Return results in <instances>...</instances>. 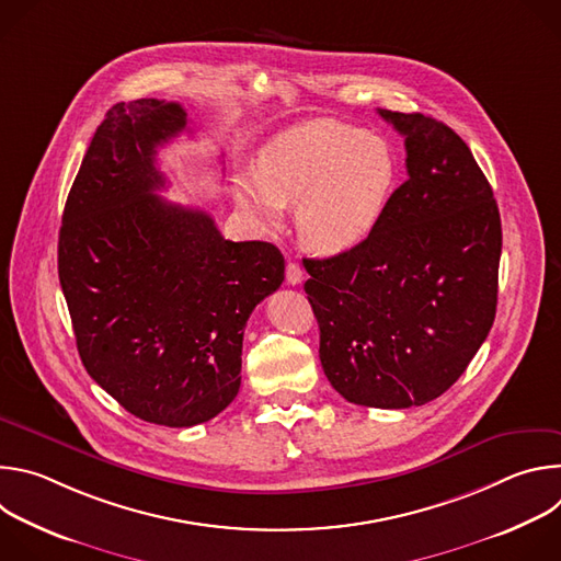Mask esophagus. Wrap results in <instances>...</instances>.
Segmentation results:
<instances>
[{
	"label": "esophagus",
	"instance_id": "1",
	"mask_svg": "<svg viewBox=\"0 0 561 561\" xmlns=\"http://www.w3.org/2000/svg\"><path fill=\"white\" fill-rule=\"evenodd\" d=\"M286 282H288V284H293V286H297V284H301V282H304V271H301V266H299V264L290 262V264L286 266Z\"/></svg>",
	"mask_w": 561,
	"mask_h": 561
}]
</instances>
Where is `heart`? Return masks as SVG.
<instances>
[{"instance_id": "1", "label": "heart", "mask_w": 561, "mask_h": 561, "mask_svg": "<svg viewBox=\"0 0 561 561\" xmlns=\"http://www.w3.org/2000/svg\"><path fill=\"white\" fill-rule=\"evenodd\" d=\"M394 180V157L381 137L335 119H310L275 135L253 173L234 180V195L266 228H279L284 206H297L301 242L337 255L373 232Z\"/></svg>"}]
</instances>
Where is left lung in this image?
<instances>
[{
  "label": "left lung",
  "mask_w": 561,
  "mask_h": 561,
  "mask_svg": "<svg viewBox=\"0 0 561 561\" xmlns=\"http://www.w3.org/2000/svg\"><path fill=\"white\" fill-rule=\"evenodd\" d=\"M379 115L404 135L409 180L362 244L304 260V290L331 386L359 407L411 409L446 392L489 337L502 219L453 128L422 113Z\"/></svg>",
  "instance_id": "left-lung-1"
}]
</instances>
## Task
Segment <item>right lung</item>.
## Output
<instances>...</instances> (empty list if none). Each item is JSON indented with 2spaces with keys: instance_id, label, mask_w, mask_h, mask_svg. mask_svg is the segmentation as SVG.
<instances>
[{
  "instance_id": "add662e5",
  "label": "right lung",
  "mask_w": 561,
  "mask_h": 561,
  "mask_svg": "<svg viewBox=\"0 0 561 561\" xmlns=\"http://www.w3.org/2000/svg\"><path fill=\"white\" fill-rule=\"evenodd\" d=\"M178 102L115 104L68 193L57 268L89 375L135 417L186 428L242 383L253 308L284 282L268 242H230L204 210L157 195V148L186 130Z\"/></svg>"
}]
</instances>
